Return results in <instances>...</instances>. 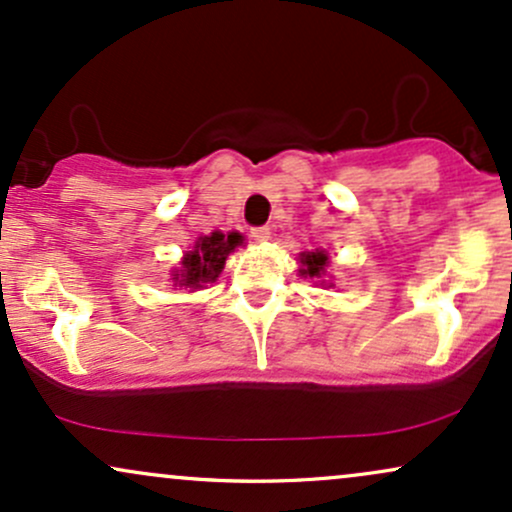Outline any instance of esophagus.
Listing matches in <instances>:
<instances>
[{"mask_svg":"<svg viewBox=\"0 0 512 512\" xmlns=\"http://www.w3.org/2000/svg\"><path fill=\"white\" fill-rule=\"evenodd\" d=\"M251 237H254L256 239V242H268V237H270V227H266V225H263V227H254V230H251Z\"/></svg>","mask_w":512,"mask_h":512,"instance_id":"34e87169","label":"esophagus"}]
</instances>
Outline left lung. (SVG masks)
Wrapping results in <instances>:
<instances>
[{
    "label": "left lung",
    "mask_w": 512,
    "mask_h": 512,
    "mask_svg": "<svg viewBox=\"0 0 512 512\" xmlns=\"http://www.w3.org/2000/svg\"><path fill=\"white\" fill-rule=\"evenodd\" d=\"M299 263H302V268H299V275L302 278H311V280H318L321 275H326V266H328V254L326 251H304V254H299Z\"/></svg>",
    "instance_id": "obj_1"
}]
</instances>
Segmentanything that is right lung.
<instances>
[{"instance_id":"obj_1","label":"right lung","mask_w":512,"mask_h":512,"mask_svg":"<svg viewBox=\"0 0 512 512\" xmlns=\"http://www.w3.org/2000/svg\"><path fill=\"white\" fill-rule=\"evenodd\" d=\"M242 244L244 237L239 232H210L208 237H198L194 249L186 251L179 268L172 270V282L179 287H189L191 292L203 290L220 278L227 256Z\"/></svg>"}]
</instances>
